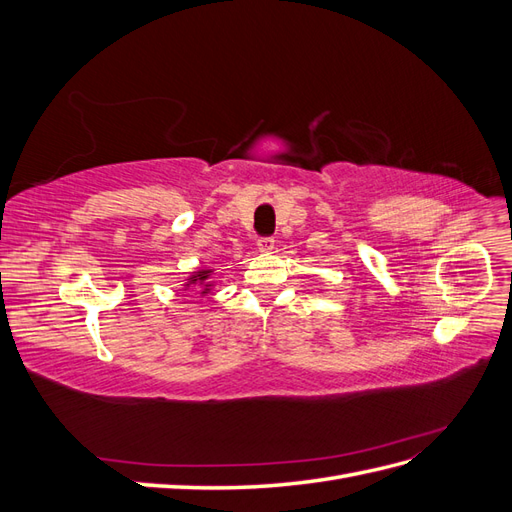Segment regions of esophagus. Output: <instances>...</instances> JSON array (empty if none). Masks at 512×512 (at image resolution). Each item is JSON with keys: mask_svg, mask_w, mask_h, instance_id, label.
<instances>
[{"mask_svg": "<svg viewBox=\"0 0 512 512\" xmlns=\"http://www.w3.org/2000/svg\"><path fill=\"white\" fill-rule=\"evenodd\" d=\"M256 245H258L260 252H271L275 247V239L273 237H260Z\"/></svg>", "mask_w": 512, "mask_h": 512, "instance_id": "obj_1", "label": "esophagus"}]
</instances>
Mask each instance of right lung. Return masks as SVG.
<instances>
[{
    "label": "right lung",
    "instance_id": "right-lung-1",
    "mask_svg": "<svg viewBox=\"0 0 512 512\" xmlns=\"http://www.w3.org/2000/svg\"><path fill=\"white\" fill-rule=\"evenodd\" d=\"M209 275H211V271L209 269H203V271H196L192 277H190V282H188V286L190 284H205V290L203 292H209V286L211 284H207V280H209Z\"/></svg>",
    "mask_w": 512,
    "mask_h": 512
}]
</instances>
